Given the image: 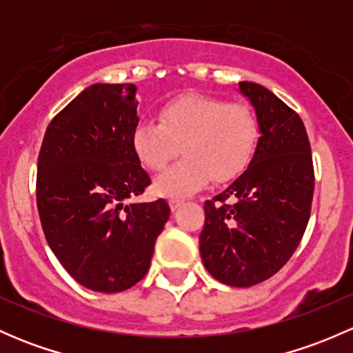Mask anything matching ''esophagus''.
<instances>
[{
  "instance_id": "esophagus-1",
  "label": "esophagus",
  "mask_w": 353,
  "mask_h": 353,
  "mask_svg": "<svg viewBox=\"0 0 353 353\" xmlns=\"http://www.w3.org/2000/svg\"><path fill=\"white\" fill-rule=\"evenodd\" d=\"M183 205V199H176V198H172V199H169V206H170V210H177L179 208V206Z\"/></svg>"
}]
</instances>
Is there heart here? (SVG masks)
<instances>
[{"label": "heart", "instance_id": "heart-1", "mask_svg": "<svg viewBox=\"0 0 353 353\" xmlns=\"http://www.w3.org/2000/svg\"><path fill=\"white\" fill-rule=\"evenodd\" d=\"M159 121H138L131 133V148L141 165L154 172L165 169L183 148L184 160L154 183V191L163 198L196 193L210 177L215 183L236 179L258 145L259 128L251 109L206 95L170 99L160 108Z\"/></svg>", "mask_w": 353, "mask_h": 353}]
</instances>
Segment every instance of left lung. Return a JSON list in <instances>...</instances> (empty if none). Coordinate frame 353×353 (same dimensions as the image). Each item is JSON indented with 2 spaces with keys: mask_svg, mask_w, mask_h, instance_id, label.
<instances>
[{
  "mask_svg": "<svg viewBox=\"0 0 353 353\" xmlns=\"http://www.w3.org/2000/svg\"><path fill=\"white\" fill-rule=\"evenodd\" d=\"M259 134L248 169L205 203L199 254L210 275L251 287L275 275L301 243L314 193L311 145L302 119L273 92L239 81Z\"/></svg>",
  "mask_w": 353,
  "mask_h": 353,
  "instance_id": "left-lung-1",
  "label": "left lung"
}]
</instances>
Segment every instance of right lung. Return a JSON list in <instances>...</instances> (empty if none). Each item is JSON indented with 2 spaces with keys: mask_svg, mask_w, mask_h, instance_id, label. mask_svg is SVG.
<instances>
[{
  "mask_svg": "<svg viewBox=\"0 0 353 353\" xmlns=\"http://www.w3.org/2000/svg\"><path fill=\"white\" fill-rule=\"evenodd\" d=\"M137 87L95 83L48 126L37 160V208L49 248L80 285L102 294L147 275L169 220L165 199L126 203L150 184L131 148Z\"/></svg>",
  "mask_w": 353,
  "mask_h": 353,
  "instance_id": "1",
  "label": "right lung"
}]
</instances>
